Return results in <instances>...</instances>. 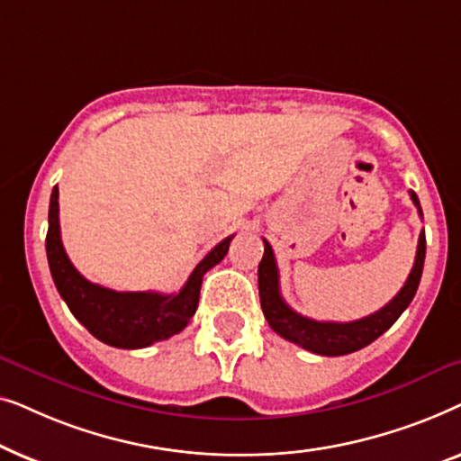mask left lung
Returning <instances> with one entry per match:
<instances>
[{
	"label": "left lung",
	"instance_id": "1",
	"mask_svg": "<svg viewBox=\"0 0 461 461\" xmlns=\"http://www.w3.org/2000/svg\"><path fill=\"white\" fill-rule=\"evenodd\" d=\"M411 194L415 207H418L421 216L420 199L413 191ZM424 258H426V235L424 230L420 232L418 251H415V262L411 273H409L405 285L401 292L388 302L380 311L369 314V317L350 321V323H331V321H314L308 317H302L292 308L287 302L281 298L279 289V268H276V260L273 254V248L264 239V256L260 267H258V289H260V304L262 312L267 317L268 325L279 333L281 338L289 339V342L302 346V348L314 352V355L323 357H342L350 355V352L361 350L369 346L374 339L382 336L394 325V321L401 317L402 311L411 304L415 292H418L421 270H424Z\"/></svg>",
	"mask_w": 461,
	"mask_h": 461
}]
</instances>
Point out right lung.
<instances>
[{
  "label": "right lung",
  "mask_w": 461,
  "mask_h": 461,
  "mask_svg": "<svg viewBox=\"0 0 461 461\" xmlns=\"http://www.w3.org/2000/svg\"><path fill=\"white\" fill-rule=\"evenodd\" d=\"M232 235L220 241L188 276L178 294L115 292L90 283L77 273L60 241L59 186L50 197L46 254L50 273L60 298L73 317L98 338L115 348H147V346L180 333L193 319L199 304L201 281L207 270L229 254Z\"/></svg>",
  "instance_id": "right-lung-1"
}]
</instances>
